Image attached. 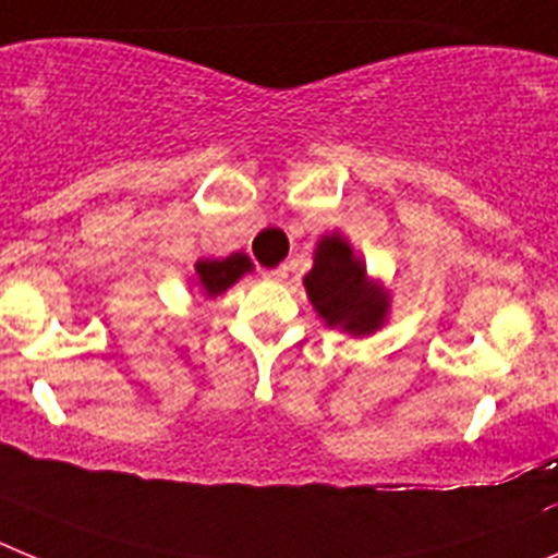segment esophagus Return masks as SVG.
Listing matches in <instances>:
<instances>
[{
  "label": "esophagus",
  "mask_w": 558,
  "mask_h": 558,
  "mask_svg": "<svg viewBox=\"0 0 558 558\" xmlns=\"http://www.w3.org/2000/svg\"><path fill=\"white\" fill-rule=\"evenodd\" d=\"M267 278H269V280H286V278H289V267H275V269H269Z\"/></svg>",
  "instance_id": "esophagus-1"
}]
</instances>
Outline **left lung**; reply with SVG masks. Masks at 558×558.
Segmentation results:
<instances>
[{
    "label": "left lung",
    "mask_w": 558,
    "mask_h": 558,
    "mask_svg": "<svg viewBox=\"0 0 558 558\" xmlns=\"http://www.w3.org/2000/svg\"><path fill=\"white\" fill-rule=\"evenodd\" d=\"M305 291L330 328H344L353 336H366L380 328L389 300L378 286L366 280V269L353 258L341 235H325L316 244L314 269L305 275Z\"/></svg>",
    "instance_id": "1"
}]
</instances>
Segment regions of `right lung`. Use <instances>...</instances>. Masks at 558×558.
Listing matches in <instances>:
<instances>
[{
  "label": "right lung",
  "mask_w": 558,
  "mask_h": 558,
  "mask_svg": "<svg viewBox=\"0 0 558 558\" xmlns=\"http://www.w3.org/2000/svg\"><path fill=\"white\" fill-rule=\"evenodd\" d=\"M250 269H253V264H250L244 253H233L222 260L205 258L197 260V280L208 298H217V294H222L228 286H233Z\"/></svg>",
  "instance_id": "right-lung-1"
}]
</instances>
